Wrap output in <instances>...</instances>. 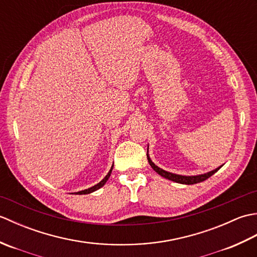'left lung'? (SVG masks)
Returning <instances> with one entry per match:
<instances>
[{
  "instance_id": "8db88e82",
  "label": "left lung",
  "mask_w": 257,
  "mask_h": 257,
  "mask_svg": "<svg viewBox=\"0 0 257 257\" xmlns=\"http://www.w3.org/2000/svg\"><path fill=\"white\" fill-rule=\"evenodd\" d=\"M147 158H148V162L149 165L151 166V168L154 169V170L158 173L160 174L161 177L166 178L168 180H171V181H174L177 183H181V184H194V183H199V182H202L204 181V180L209 179L211 176H213L217 170H220V168L222 167H219L214 169V170H212L210 172L207 173H203V174H199V176H180V174H176V173H171V172H168L166 170H163V169L159 168L158 166H156L154 162L151 161L150 157L148 156V154H147Z\"/></svg>"
}]
</instances>
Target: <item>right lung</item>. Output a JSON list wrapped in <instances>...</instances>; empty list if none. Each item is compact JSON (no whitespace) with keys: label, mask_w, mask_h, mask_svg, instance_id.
I'll return each mask as SVG.
<instances>
[{"label":"right lung","mask_w":257,"mask_h":257,"mask_svg":"<svg viewBox=\"0 0 257 257\" xmlns=\"http://www.w3.org/2000/svg\"><path fill=\"white\" fill-rule=\"evenodd\" d=\"M112 167H113V165H112ZM112 167H111L110 170H109V172L107 173V176H106L105 178H103L99 183H97L96 185H94V187H91V188H89V189H86V190H83V191H79V192H76L75 194H88V193L94 192V191H96V190H98V189H100V188L102 187V185H105V183L107 182V180L109 179V177H110L111 171H112Z\"/></svg>","instance_id":"1"}]
</instances>
